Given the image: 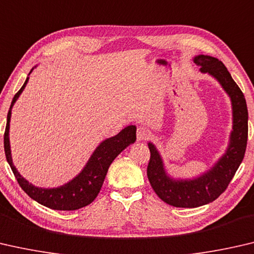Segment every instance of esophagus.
<instances>
[{
    "label": "esophagus",
    "mask_w": 254,
    "mask_h": 254,
    "mask_svg": "<svg viewBox=\"0 0 254 254\" xmlns=\"http://www.w3.org/2000/svg\"><path fill=\"white\" fill-rule=\"evenodd\" d=\"M136 136H137V140L140 142V140H145V139L148 138L149 132L145 127H138V128H137Z\"/></svg>",
    "instance_id": "obj_1"
}]
</instances>
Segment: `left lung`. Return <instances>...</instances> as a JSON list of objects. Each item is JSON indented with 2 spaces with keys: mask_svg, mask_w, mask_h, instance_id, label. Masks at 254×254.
<instances>
[{
  "mask_svg": "<svg viewBox=\"0 0 254 254\" xmlns=\"http://www.w3.org/2000/svg\"><path fill=\"white\" fill-rule=\"evenodd\" d=\"M193 62L201 73L217 81L231 99L233 126L230 143L224 154L208 171L193 179H174L166 172L163 159L153 143H148L151 159L147 178L152 188L164 202L180 208H194L217 199L242 163L248 142V107L244 94L221 61L208 55H198Z\"/></svg>",
  "mask_w": 254,
  "mask_h": 254,
  "instance_id": "1",
  "label": "left lung"
}]
</instances>
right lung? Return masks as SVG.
<instances>
[{"label": "right lung", "instance_id": "add662e5", "mask_svg": "<svg viewBox=\"0 0 254 254\" xmlns=\"http://www.w3.org/2000/svg\"><path fill=\"white\" fill-rule=\"evenodd\" d=\"M32 70L33 68L30 70V73ZM30 73L28 74V77L26 82L23 83L22 88L14 95L11 102L10 110L7 112L6 127L5 132H4V151H5L6 161L10 164L12 172H13L20 187L33 200L55 210L80 209L82 207L90 205L97 198L112 161L127 146L135 143L136 126L134 125L127 126L116 136L102 140L99 144V146L94 149L82 171L76 177H74L72 180L66 182L65 185L57 187V188H39V187L33 186L18 172L13 164L9 137L12 108L26 88Z\"/></svg>", "mask_w": 254, "mask_h": 254}]
</instances>
